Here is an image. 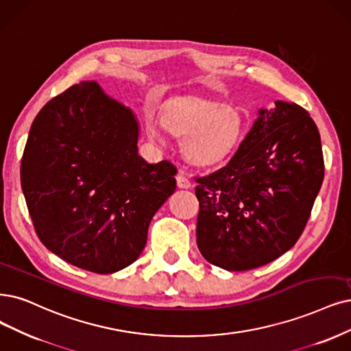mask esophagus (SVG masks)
<instances>
[{
  "instance_id": "1",
  "label": "esophagus",
  "mask_w": 351,
  "mask_h": 351,
  "mask_svg": "<svg viewBox=\"0 0 351 351\" xmlns=\"http://www.w3.org/2000/svg\"><path fill=\"white\" fill-rule=\"evenodd\" d=\"M176 184H178L179 188H182V189H188V188H191V185H192L189 178H188L182 171H179L178 175H176Z\"/></svg>"
}]
</instances>
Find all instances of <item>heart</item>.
<instances>
[{
    "label": "heart",
    "instance_id": "heart-1",
    "mask_svg": "<svg viewBox=\"0 0 351 351\" xmlns=\"http://www.w3.org/2000/svg\"><path fill=\"white\" fill-rule=\"evenodd\" d=\"M162 124L184 137L182 153L197 166H213L234 150L244 134L245 121L236 107L204 98H178L162 114ZM153 137L158 130L150 128Z\"/></svg>",
    "mask_w": 351,
    "mask_h": 351
}]
</instances>
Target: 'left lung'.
<instances>
[{"label":"left lung","instance_id":"8db88e82","mask_svg":"<svg viewBox=\"0 0 351 351\" xmlns=\"http://www.w3.org/2000/svg\"><path fill=\"white\" fill-rule=\"evenodd\" d=\"M324 179L318 128L285 101L258 117L231 160L197 178V244L226 270L261 267L301 237Z\"/></svg>","mask_w":351,"mask_h":351}]
</instances>
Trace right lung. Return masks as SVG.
<instances>
[{
    "mask_svg": "<svg viewBox=\"0 0 351 351\" xmlns=\"http://www.w3.org/2000/svg\"><path fill=\"white\" fill-rule=\"evenodd\" d=\"M138 121L95 81L71 86L36 115L21 188L46 249L94 274L137 261L153 215L176 189V167L138 156Z\"/></svg>",
    "mask_w": 351,
    "mask_h": 351,
    "instance_id": "right-lung-1",
    "label": "right lung"
}]
</instances>
